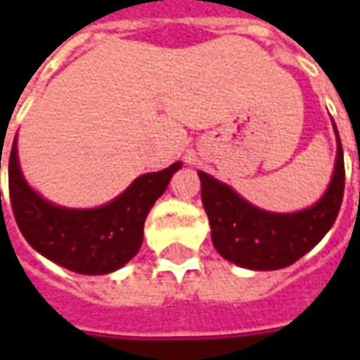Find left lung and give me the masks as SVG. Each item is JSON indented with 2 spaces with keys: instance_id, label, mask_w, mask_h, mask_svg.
I'll return each mask as SVG.
<instances>
[{
  "instance_id": "8db88e82",
  "label": "left lung",
  "mask_w": 360,
  "mask_h": 360,
  "mask_svg": "<svg viewBox=\"0 0 360 360\" xmlns=\"http://www.w3.org/2000/svg\"><path fill=\"white\" fill-rule=\"evenodd\" d=\"M338 154L332 181L310 208L276 214L247 202L233 188L198 172L212 243L221 257L249 270H279L293 264L322 241L338 218L345 187V165L340 133L333 123Z\"/></svg>"
}]
</instances>
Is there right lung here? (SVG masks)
I'll return each instance as SVG.
<instances>
[{
	"instance_id": "1",
	"label": "right lung",
	"mask_w": 360,
	"mask_h": 360,
	"mask_svg": "<svg viewBox=\"0 0 360 360\" xmlns=\"http://www.w3.org/2000/svg\"><path fill=\"white\" fill-rule=\"evenodd\" d=\"M177 169L181 162L162 172L144 173L117 198L98 208H65L51 204L28 185L20 172L15 136L9 156L13 214L28 245L48 260L84 276L111 274L139 252L144 219Z\"/></svg>"
}]
</instances>
